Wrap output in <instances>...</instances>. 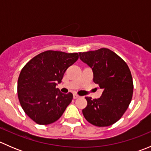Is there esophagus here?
<instances>
[{"label":"esophagus","instance_id":"1","mask_svg":"<svg viewBox=\"0 0 151 151\" xmlns=\"http://www.w3.org/2000/svg\"><path fill=\"white\" fill-rule=\"evenodd\" d=\"M80 96H79V95H77V94H74V99H78V98H80Z\"/></svg>","mask_w":151,"mask_h":151}]
</instances>
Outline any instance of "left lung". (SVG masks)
Here are the masks:
<instances>
[{"instance_id":"left-lung-1","label":"left lung","mask_w":151,"mask_h":151,"mask_svg":"<svg viewBox=\"0 0 151 151\" xmlns=\"http://www.w3.org/2000/svg\"><path fill=\"white\" fill-rule=\"evenodd\" d=\"M80 58L93 72L94 83L104 89L99 99L85 97V118L91 124L104 127L119 121L129 107L133 96L132 76L126 62L107 48L79 52Z\"/></svg>"}]
</instances>
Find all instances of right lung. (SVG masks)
I'll list each match as a JSON object with an SVG mask.
<instances>
[{"mask_svg": "<svg viewBox=\"0 0 151 151\" xmlns=\"http://www.w3.org/2000/svg\"><path fill=\"white\" fill-rule=\"evenodd\" d=\"M79 58L77 52L47 50L29 60L17 82L19 103L27 115L39 125L55 122L71 102L73 94L56 88L67 68Z\"/></svg>", "mask_w": 151, "mask_h": 151, "instance_id": "1", "label": "right lung"}]
</instances>
